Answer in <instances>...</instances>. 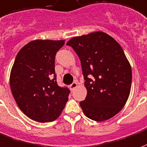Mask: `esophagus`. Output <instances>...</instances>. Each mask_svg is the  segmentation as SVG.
<instances>
[{"label": "esophagus", "instance_id": "34e87169", "mask_svg": "<svg viewBox=\"0 0 147 147\" xmlns=\"http://www.w3.org/2000/svg\"><path fill=\"white\" fill-rule=\"evenodd\" d=\"M77 87H78V83L77 82H74L72 84L69 85V89L71 90V91H74Z\"/></svg>", "mask_w": 147, "mask_h": 147}]
</instances>
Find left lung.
I'll use <instances>...</instances> for the list:
<instances>
[{
  "label": "left lung",
  "instance_id": "obj_1",
  "mask_svg": "<svg viewBox=\"0 0 147 147\" xmlns=\"http://www.w3.org/2000/svg\"><path fill=\"white\" fill-rule=\"evenodd\" d=\"M66 45L81 60L87 89L86 98L80 102L84 115L96 121L115 116L129 97L132 78L121 45L102 31L73 37Z\"/></svg>",
  "mask_w": 147,
  "mask_h": 147
}]
</instances>
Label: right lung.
<instances>
[{
  "instance_id": "right-lung-1",
  "label": "right lung",
  "mask_w": 147,
  "mask_h": 147,
  "mask_svg": "<svg viewBox=\"0 0 147 147\" xmlns=\"http://www.w3.org/2000/svg\"><path fill=\"white\" fill-rule=\"evenodd\" d=\"M64 44V40H32L19 50L11 69L12 96L22 113L35 121H55L68 101L69 90L58 86L55 73V54Z\"/></svg>"
}]
</instances>
